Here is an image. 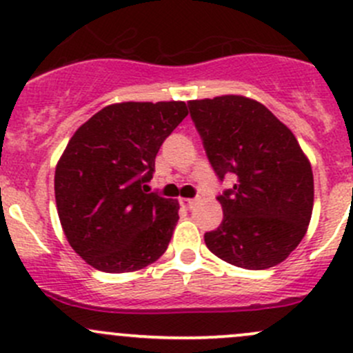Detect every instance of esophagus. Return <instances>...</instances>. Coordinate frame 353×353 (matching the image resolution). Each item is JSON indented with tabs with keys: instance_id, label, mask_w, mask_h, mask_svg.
Listing matches in <instances>:
<instances>
[{
	"instance_id": "34e87169",
	"label": "esophagus",
	"mask_w": 353,
	"mask_h": 353,
	"mask_svg": "<svg viewBox=\"0 0 353 353\" xmlns=\"http://www.w3.org/2000/svg\"><path fill=\"white\" fill-rule=\"evenodd\" d=\"M199 201V198H188V199H181V203H183L184 206H188V208H193V206H196Z\"/></svg>"
}]
</instances>
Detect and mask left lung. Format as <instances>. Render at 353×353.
Returning <instances> with one entry per match:
<instances>
[{"mask_svg": "<svg viewBox=\"0 0 353 353\" xmlns=\"http://www.w3.org/2000/svg\"><path fill=\"white\" fill-rule=\"evenodd\" d=\"M210 163L237 184L219 196L223 220L205 234L223 261L265 270L288 258L307 232L314 205L311 162L290 130L244 95L188 102Z\"/></svg>", "mask_w": 353, "mask_h": 353, "instance_id": "left-lung-1", "label": "left lung"}]
</instances>
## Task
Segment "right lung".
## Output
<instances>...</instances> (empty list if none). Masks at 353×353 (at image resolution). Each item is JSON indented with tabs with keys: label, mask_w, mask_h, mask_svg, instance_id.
I'll return each instance as SVG.
<instances>
[{
	"label": "right lung",
	"mask_w": 353,
	"mask_h": 353,
	"mask_svg": "<svg viewBox=\"0 0 353 353\" xmlns=\"http://www.w3.org/2000/svg\"><path fill=\"white\" fill-rule=\"evenodd\" d=\"M186 102H117L81 124L56 163L59 222L73 251L105 273L138 272L165 252L177 199L147 193L160 145Z\"/></svg>",
	"instance_id": "1"
}]
</instances>
